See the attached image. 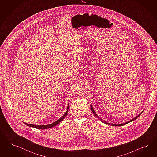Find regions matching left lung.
Masks as SVG:
<instances>
[{
    "instance_id": "8db88e82",
    "label": "left lung",
    "mask_w": 157,
    "mask_h": 157,
    "mask_svg": "<svg viewBox=\"0 0 157 157\" xmlns=\"http://www.w3.org/2000/svg\"><path fill=\"white\" fill-rule=\"evenodd\" d=\"M91 109L92 110V112L93 113V114H94V116H95V117L97 118V119H98L100 121H102V123H104L106 124H108V125H113V126H122V125H125V124H127L129 123H130V122H131V121H132L133 120H136V119L138 118V117L140 115V114H142L143 113V110L142 112L140 113H139V114H138V116H136V117H135V118H133V119H132V120H129L128 121H127V122H126V123H124L121 124H110L109 123H108L107 121H105L103 119H101L100 117L97 115V114L95 113V111H94V109L93 108V106L91 105Z\"/></svg>"
}]
</instances>
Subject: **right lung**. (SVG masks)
I'll return each mask as SVG.
<instances>
[{"mask_svg": "<svg viewBox=\"0 0 157 157\" xmlns=\"http://www.w3.org/2000/svg\"><path fill=\"white\" fill-rule=\"evenodd\" d=\"M69 105H68V106H67V109L66 112L63 115V116H62L60 119H58L57 121H55L54 123H53L52 124H48V125H33V124H29L26 123L24 122L25 124L27 125L29 127H33L35 128L39 129H45L51 128H52L53 127L57 125V124L60 123L62 120L63 119H64L66 117V116H67V114L68 113V108H69Z\"/></svg>", "mask_w": 157, "mask_h": 157, "instance_id": "1", "label": "right lung"}]
</instances>
